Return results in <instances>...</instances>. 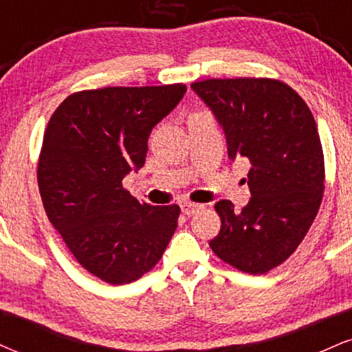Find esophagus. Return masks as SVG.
I'll return each instance as SVG.
<instances>
[{"instance_id":"obj_1","label":"esophagus","mask_w":352,"mask_h":352,"mask_svg":"<svg viewBox=\"0 0 352 352\" xmlns=\"http://www.w3.org/2000/svg\"><path fill=\"white\" fill-rule=\"evenodd\" d=\"M180 208L185 215H195V213H199L200 210H204V205L192 204V201H184V204L180 205Z\"/></svg>"}]
</instances>
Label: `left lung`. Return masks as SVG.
Returning <instances> with one entry per match:
<instances>
[{"label": "left lung", "mask_w": 352, "mask_h": 352, "mask_svg": "<svg viewBox=\"0 0 352 352\" xmlns=\"http://www.w3.org/2000/svg\"><path fill=\"white\" fill-rule=\"evenodd\" d=\"M227 137L230 160H248L252 200L236 212L217 201L218 258L250 274L281 265L316 217L324 190L318 127L298 92L274 79H207L192 84Z\"/></svg>", "instance_id": "8db88e82"}]
</instances>
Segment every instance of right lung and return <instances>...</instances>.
<instances>
[{"mask_svg":"<svg viewBox=\"0 0 352 352\" xmlns=\"http://www.w3.org/2000/svg\"><path fill=\"white\" fill-rule=\"evenodd\" d=\"M184 84L76 92L44 132L38 185L47 218L84 270L111 285L139 280L162 258L179 205L152 207L122 187L144 167L152 129Z\"/></svg>","mask_w":352,"mask_h":352,"instance_id":"right-lung-1","label":"right lung"}]
</instances>
